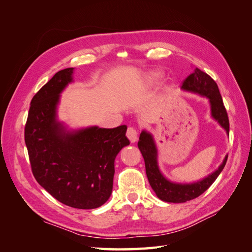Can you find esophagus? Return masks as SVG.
<instances>
[{
    "mask_svg": "<svg viewBox=\"0 0 252 252\" xmlns=\"http://www.w3.org/2000/svg\"><path fill=\"white\" fill-rule=\"evenodd\" d=\"M126 135H127V138L130 140L131 143H134L138 141V130H136V128L133 126L128 127Z\"/></svg>",
    "mask_w": 252,
    "mask_h": 252,
    "instance_id": "obj_1",
    "label": "esophagus"
}]
</instances>
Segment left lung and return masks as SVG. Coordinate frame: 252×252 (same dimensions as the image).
Instances as JSON below:
<instances>
[{
    "mask_svg": "<svg viewBox=\"0 0 252 252\" xmlns=\"http://www.w3.org/2000/svg\"><path fill=\"white\" fill-rule=\"evenodd\" d=\"M181 88L208 97L211 106L212 118L218 121V123L229 134L228 114L217 83L210 75L202 71L199 68H195L194 71L189 74L182 83ZM138 146L144 158L145 168H146V174L151 188L154 189L159 200L168 203H185L204 193L212 185V183L217 180L219 174L222 172L228 158V156H226L219 168L202 181L192 183V184H177V183H172L167 180L159 171L157 159L158 151L155 141L150 133L145 130L142 131Z\"/></svg>",
    "mask_w": 252,
    "mask_h": 252,
    "instance_id": "1",
    "label": "left lung"
}]
</instances>
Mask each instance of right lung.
I'll return each mask as SVG.
<instances>
[{"instance_id": "1", "label": "right lung", "mask_w": 252, "mask_h": 252, "mask_svg": "<svg viewBox=\"0 0 252 252\" xmlns=\"http://www.w3.org/2000/svg\"><path fill=\"white\" fill-rule=\"evenodd\" d=\"M72 72L60 70L34 94L25 143L34 178L47 192L70 207L94 209L111 194L114 159L129 145L127 126L67 131L57 121V105Z\"/></svg>"}]
</instances>
